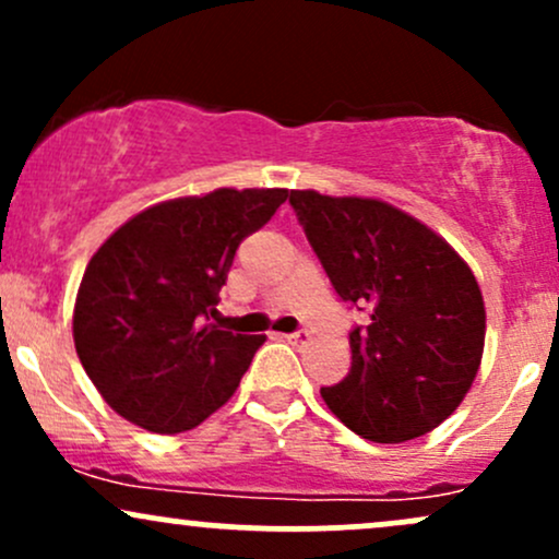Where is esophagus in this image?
I'll return each mask as SVG.
<instances>
[{"label":"esophagus","mask_w":559,"mask_h":559,"mask_svg":"<svg viewBox=\"0 0 559 559\" xmlns=\"http://www.w3.org/2000/svg\"><path fill=\"white\" fill-rule=\"evenodd\" d=\"M286 342L288 344H307V342H310V333H307V331H294V333H286Z\"/></svg>","instance_id":"obj_1"}]
</instances>
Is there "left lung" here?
I'll return each mask as SVG.
<instances>
[{"instance_id":"8db88e82","label":"left lung","mask_w":559,"mask_h":559,"mask_svg":"<svg viewBox=\"0 0 559 559\" xmlns=\"http://www.w3.org/2000/svg\"><path fill=\"white\" fill-rule=\"evenodd\" d=\"M288 202L338 297L370 316L349 333V373L320 389L329 409L376 444L433 431L484 355L476 275L439 234L381 199L307 189Z\"/></svg>"}]
</instances>
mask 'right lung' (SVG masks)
Here are the masks:
<instances>
[{
	"instance_id": "add662e5",
	"label": "right lung",
	"mask_w": 559,
	"mask_h": 559,
	"mask_svg": "<svg viewBox=\"0 0 559 559\" xmlns=\"http://www.w3.org/2000/svg\"><path fill=\"white\" fill-rule=\"evenodd\" d=\"M286 189H217L159 202L96 249L73 338L118 415L152 433L189 431L230 400L265 336L217 318L234 254L286 202Z\"/></svg>"
}]
</instances>
